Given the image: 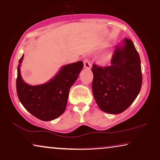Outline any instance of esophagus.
Instances as JSON below:
<instances>
[{
  "label": "esophagus",
  "mask_w": 160,
  "mask_h": 160,
  "mask_svg": "<svg viewBox=\"0 0 160 160\" xmlns=\"http://www.w3.org/2000/svg\"><path fill=\"white\" fill-rule=\"evenodd\" d=\"M83 65H84L85 68H87V69L91 68V64L90 63V62L88 61V59H84V61H83Z\"/></svg>",
  "instance_id": "34e87169"
}]
</instances>
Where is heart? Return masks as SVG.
<instances>
[{"label":"heart","instance_id":"1","mask_svg":"<svg viewBox=\"0 0 160 160\" xmlns=\"http://www.w3.org/2000/svg\"><path fill=\"white\" fill-rule=\"evenodd\" d=\"M110 57H111V53L110 52H107V53L105 54L103 57V61L108 60V59H110Z\"/></svg>","mask_w":160,"mask_h":160}]
</instances>
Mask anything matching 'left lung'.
Returning <instances> with one entry per match:
<instances>
[{"label":"left lung","mask_w":160,"mask_h":160,"mask_svg":"<svg viewBox=\"0 0 160 160\" xmlns=\"http://www.w3.org/2000/svg\"><path fill=\"white\" fill-rule=\"evenodd\" d=\"M92 90L101 111L122 113L139 95L142 84L141 60L132 41L124 39L116 46L111 65H93Z\"/></svg>","instance_id":"left-lung-1"}]
</instances>
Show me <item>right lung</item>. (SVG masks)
<instances>
[{
	"label": "right lung",
	"instance_id": "add662e5",
	"mask_svg": "<svg viewBox=\"0 0 160 160\" xmlns=\"http://www.w3.org/2000/svg\"><path fill=\"white\" fill-rule=\"evenodd\" d=\"M23 54L19 59L16 91L23 106L36 118L44 121L54 120L65 111L70 88L82 70L83 62L78 61L61 67L55 76L41 85H30L21 75V64Z\"/></svg>",
	"mask_w": 160,
	"mask_h": 160
}]
</instances>
